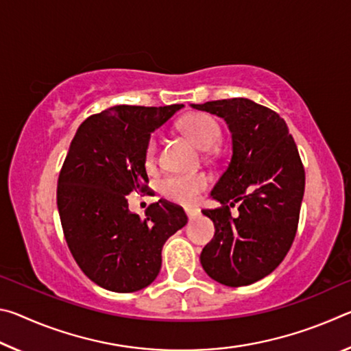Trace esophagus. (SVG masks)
<instances>
[{
	"mask_svg": "<svg viewBox=\"0 0 351 351\" xmlns=\"http://www.w3.org/2000/svg\"><path fill=\"white\" fill-rule=\"evenodd\" d=\"M184 210H186L189 219H195L201 213V210L198 209V207H195V206H187Z\"/></svg>",
	"mask_w": 351,
	"mask_h": 351,
	"instance_id": "1",
	"label": "esophagus"
}]
</instances>
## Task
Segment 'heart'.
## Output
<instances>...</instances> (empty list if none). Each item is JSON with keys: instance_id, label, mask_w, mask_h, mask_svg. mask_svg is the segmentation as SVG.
Masks as SVG:
<instances>
[{"instance_id": "heart-1", "label": "heart", "mask_w": 351, "mask_h": 351, "mask_svg": "<svg viewBox=\"0 0 351 351\" xmlns=\"http://www.w3.org/2000/svg\"><path fill=\"white\" fill-rule=\"evenodd\" d=\"M180 130L201 150H209L221 136V127L217 119L206 112H193L186 116L180 122ZM154 161H156V139L152 138L145 147V167L152 169ZM207 186H209V180L203 173L171 175L164 178L159 190L165 198L181 204H190Z\"/></svg>"}]
</instances>
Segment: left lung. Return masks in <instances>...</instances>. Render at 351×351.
Wrapping results in <instances>:
<instances>
[{
	"instance_id": "left-lung-1",
	"label": "left lung",
	"mask_w": 351,
	"mask_h": 351,
	"mask_svg": "<svg viewBox=\"0 0 351 351\" xmlns=\"http://www.w3.org/2000/svg\"><path fill=\"white\" fill-rule=\"evenodd\" d=\"M223 117L232 134V158L204 209L215 235L201 252L207 276L226 287H246L271 274L288 254L299 224L305 170L287 122L276 111L235 97L192 104ZM239 202V215L230 207Z\"/></svg>"
}]
</instances>
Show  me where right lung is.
<instances>
[{
    "label": "right lung",
    "mask_w": 351,
    "mask_h": 351,
    "mask_svg": "<svg viewBox=\"0 0 351 351\" xmlns=\"http://www.w3.org/2000/svg\"><path fill=\"white\" fill-rule=\"evenodd\" d=\"M182 106H112L88 117L71 142L58 175V213L77 265L105 289L148 287L161 269L164 243L187 224L182 207L169 201L150 204L141 218L127 199L148 190L145 147Z\"/></svg>",
    "instance_id": "obj_1"
}]
</instances>
